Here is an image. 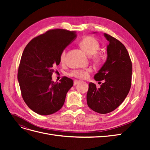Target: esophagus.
<instances>
[{"label": "esophagus", "instance_id": "obj_1", "mask_svg": "<svg viewBox=\"0 0 150 150\" xmlns=\"http://www.w3.org/2000/svg\"><path fill=\"white\" fill-rule=\"evenodd\" d=\"M80 83V81L78 80H74V86H76Z\"/></svg>", "mask_w": 150, "mask_h": 150}]
</instances>
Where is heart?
Here are the masks:
<instances>
[{
    "label": "heart",
    "instance_id": "obj_1",
    "mask_svg": "<svg viewBox=\"0 0 150 150\" xmlns=\"http://www.w3.org/2000/svg\"><path fill=\"white\" fill-rule=\"evenodd\" d=\"M79 46L83 49V51L91 56L92 59L97 64H101L103 61V56L102 54L98 51L99 49L100 44L97 39L91 36H86L80 40ZM66 57V50L63 49L60 54V61L64 62ZM92 72L91 68H86L84 69H76L72 71L69 75L79 79H86L88 78L89 74Z\"/></svg>",
    "mask_w": 150,
    "mask_h": 150
}]
</instances>
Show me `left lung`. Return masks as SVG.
Listing matches in <instances>:
<instances>
[{"label":"left lung","mask_w":150,"mask_h":150,"mask_svg":"<svg viewBox=\"0 0 150 150\" xmlns=\"http://www.w3.org/2000/svg\"><path fill=\"white\" fill-rule=\"evenodd\" d=\"M104 37L110 42L107 60L94 76L95 80L104 83L100 88L90 83L87 93L88 106L100 114L114 111L123 102L131 88L132 75V63L125 46L110 35L104 34Z\"/></svg>","instance_id":"obj_1"}]
</instances>
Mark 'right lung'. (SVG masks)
Returning a JSON list of instances; mask_svg holds the SVG:
<instances>
[{"instance_id":"add662e5","label":"right lung","mask_w":150,"mask_h":150,"mask_svg":"<svg viewBox=\"0 0 150 150\" xmlns=\"http://www.w3.org/2000/svg\"><path fill=\"white\" fill-rule=\"evenodd\" d=\"M74 31L54 29L32 39L25 46L17 73L22 97L30 110L40 115L57 112L64 103L73 81L64 76L52 81L63 49L76 37Z\"/></svg>"}]
</instances>
